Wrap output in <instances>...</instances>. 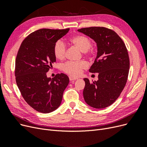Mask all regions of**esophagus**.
I'll return each mask as SVG.
<instances>
[{
    "mask_svg": "<svg viewBox=\"0 0 147 147\" xmlns=\"http://www.w3.org/2000/svg\"><path fill=\"white\" fill-rule=\"evenodd\" d=\"M69 80H70V81H75V80H77L78 78H77V77H73V76H69Z\"/></svg>",
    "mask_w": 147,
    "mask_h": 147,
    "instance_id": "1",
    "label": "esophagus"
}]
</instances>
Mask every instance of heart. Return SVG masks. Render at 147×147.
<instances>
[{
    "label": "heart",
    "mask_w": 147,
    "mask_h": 147,
    "mask_svg": "<svg viewBox=\"0 0 147 147\" xmlns=\"http://www.w3.org/2000/svg\"><path fill=\"white\" fill-rule=\"evenodd\" d=\"M70 42L74 45L84 53L91 47V41L88 37L84 35H77L70 38ZM66 53V45L62 40H57L54 47V54L57 59L62 60L64 59ZM87 67V64L84 61L72 62L68 61L61 65V69L64 72L72 76H78L80 75L82 70Z\"/></svg>",
    "instance_id": "obj_1"
}]
</instances>
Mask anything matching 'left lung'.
I'll return each mask as SVG.
<instances>
[{"mask_svg": "<svg viewBox=\"0 0 147 147\" xmlns=\"http://www.w3.org/2000/svg\"><path fill=\"white\" fill-rule=\"evenodd\" d=\"M94 40L97 52L90 72L98 73V80L84 78L83 97L91 107L101 109L112 105L126 85L129 69V57L125 44L115 31L104 27L77 30Z\"/></svg>", "mask_w": 147, "mask_h": 147, "instance_id": "1", "label": "left lung"}]
</instances>
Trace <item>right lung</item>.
Here are the masks:
<instances>
[{
    "label": "right lung",
    "mask_w": 147,
    "mask_h": 147,
    "mask_svg": "<svg viewBox=\"0 0 147 147\" xmlns=\"http://www.w3.org/2000/svg\"><path fill=\"white\" fill-rule=\"evenodd\" d=\"M69 29H41L31 33L22 42L15 61L17 86L25 101L37 112L48 113L59 107L69 83L64 74L51 78L47 72L56 59V42Z\"/></svg>",
    "instance_id": "obj_1"
}]
</instances>
